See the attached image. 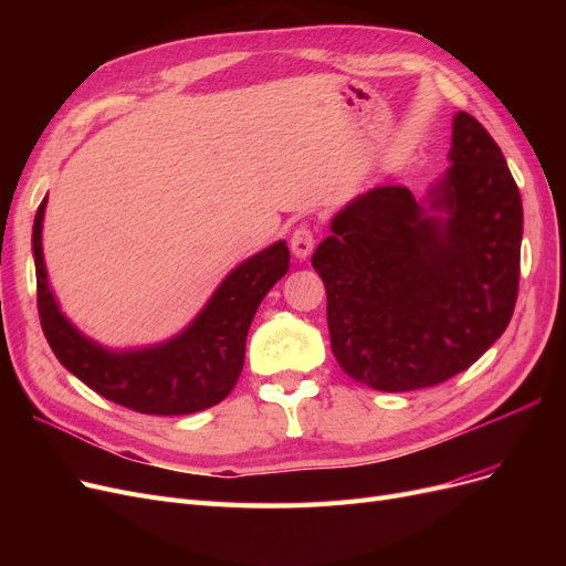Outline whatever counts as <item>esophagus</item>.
<instances>
[{
	"mask_svg": "<svg viewBox=\"0 0 566 566\" xmlns=\"http://www.w3.org/2000/svg\"><path fill=\"white\" fill-rule=\"evenodd\" d=\"M314 243H316L314 229L306 227V224H300L293 231V235H290V248H293L297 260H306V256H310L312 250H314Z\"/></svg>",
	"mask_w": 566,
	"mask_h": 566,
	"instance_id": "obj_1",
	"label": "esophagus"
}]
</instances>
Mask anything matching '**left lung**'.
I'll list each match as a JSON object with an SVG mask.
<instances>
[{"mask_svg": "<svg viewBox=\"0 0 566 566\" xmlns=\"http://www.w3.org/2000/svg\"><path fill=\"white\" fill-rule=\"evenodd\" d=\"M449 160L427 208L406 186L373 188L337 212L312 256L337 364L378 391L432 387L468 370L515 312L520 188L470 113L453 117Z\"/></svg>", "mask_w": 566, "mask_h": 566, "instance_id": "8db88e82", "label": "left lung"}]
</instances>
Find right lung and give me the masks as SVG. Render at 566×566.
Masks as SVG:
<instances>
[{
  "label": "right lung",
  "mask_w": 566,
  "mask_h": 566,
  "mask_svg": "<svg viewBox=\"0 0 566 566\" xmlns=\"http://www.w3.org/2000/svg\"><path fill=\"white\" fill-rule=\"evenodd\" d=\"M46 198L32 227L38 271V312L59 361L101 397L148 416H186L229 397L245 361V339L256 306L290 266L285 241L235 266L184 333L158 347L111 352L67 321L49 290L42 254Z\"/></svg>",
  "instance_id": "add662e5"
}]
</instances>
